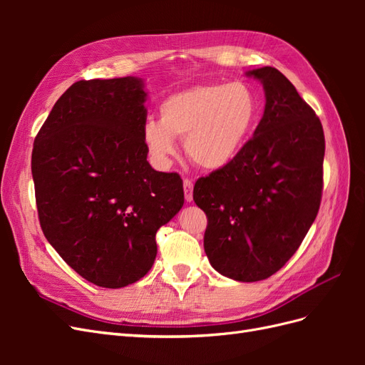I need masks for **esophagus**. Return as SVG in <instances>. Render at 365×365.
I'll use <instances>...</instances> for the list:
<instances>
[{"instance_id":"esophagus-1","label":"esophagus","mask_w":365,"mask_h":365,"mask_svg":"<svg viewBox=\"0 0 365 365\" xmlns=\"http://www.w3.org/2000/svg\"><path fill=\"white\" fill-rule=\"evenodd\" d=\"M184 185V195H185V201L192 202L193 201V181L192 180H184L182 181Z\"/></svg>"}]
</instances>
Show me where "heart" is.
Returning a JSON list of instances; mask_svg holds the SVG:
<instances>
[{
  "label": "heart",
  "mask_w": 365,
  "mask_h": 365,
  "mask_svg": "<svg viewBox=\"0 0 365 365\" xmlns=\"http://www.w3.org/2000/svg\"><path fill=\"white\" fill-rule=\"evenodd\" d=\"M160 121H148L143 140L150 155L165 164L184 140L189 160L204 170L233 163L260 118L257 96L247 83L197 85L173 93L160 105Z\"/></svg>",
  "instance_id": "1"
}]
</instances>
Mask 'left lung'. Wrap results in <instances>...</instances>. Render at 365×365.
<instances>
[{
  "mask_svg": "<svg viewBox=\"0 0 365 365\" xmlns=\"http://www.w3.org/2000/svg\"><path fill=\"white\" fill-rule=\"evenodd\" d=\"M264 111L240 155L195 182L193 201L207 215L204 250L228 279L271 277L302 245L323 192L324 132L295 86L272 67L251 70Z\"/></svg>",
  "mask_w": 365,
  "mask_h": 365,
  "instance_id": "left-lung-1",
  "label": "left lung"
}]
</instances>
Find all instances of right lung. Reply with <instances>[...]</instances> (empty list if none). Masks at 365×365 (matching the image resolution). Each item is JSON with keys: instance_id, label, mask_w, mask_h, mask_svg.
<instances>
[{"instance_id": "right-lung-1", "label": "right lung", "mask_w": 365, "mask_h": 365, "mask_svg": "<svg viewBox=\"0 0 365 365\" xmlns=\"http://www.w3.org/2000/svg\"><path fill=\"white\" fill-rule=\"evenodd\" d=\"M143 88L130 76L73 83L31 153L43 236L85 280L109 289L145 277L158 228L184 204L181 176L148 161Z\"/></svg>"}]
</instances>
